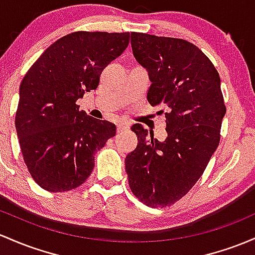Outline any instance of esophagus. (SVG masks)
I'll return each instance as SVG.
<instances>
[{"mask_svg": "<svg viewBox=\"0 0 255 255\" xmlns=\"http://www.w3.org/2000/svg\"><path fill=\"white\" fill-rule=\"evenodd\" d=\"M128 129H129V126H128L127 123L120 122L119 125H117V133H123Z\"/></svg>", "mask_w": 255, "mask_h": 255, "instance_id": "1", "label": "esophagus"}]
</instances>
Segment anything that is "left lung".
Returning <instances> with one entry per match:
<instances>
[{"label":"left lung","instance_id":"1","mask_svg":"<svg viewBox=\"0 0 255 255\" xmlns=\"http://www.w3.org/2000/svg\"><path fill=\"white\" fill-rule=\"evenodd\" d=\"M133 54L149 72L147 102L166 109L167 139H153L132 126L136 149L126 157L135 197L152 208L183 198L202 177L220 141L226 106L220 76L209 58L191 42L132 32Z\"/></svg>","mask_w":255,"mask_h":255}]
</instances>
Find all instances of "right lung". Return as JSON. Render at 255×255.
<instances>
[{
  "mask_svg": "<svg viewBox=\"0 0 255 255\" xmlns=\"http://www.w3.org/2000/svg\"><path fill=\"white\" fill-rule=\"evenodd\" d=\"M129 32L75 31L44 50L20 83L15 129L29 173L42 189L64 192L82 185L94 155L116 126L80 110L76 102L97 89L100 74L121 55Z\"/></svg>",
  "mask_w": 255,
  "mask_h": 255,
  "instance_id": "obj_1",
  "label": "right lung"
}]
</instances>
